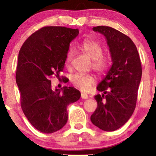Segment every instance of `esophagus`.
Masks as SVG:
<instances>
[{
    "mask_svg": "<svg viewBox=\"0 0 156 156\" xmlns=\"http://www.w3.org/2000/svg\"><path fill=\"white\" fill-rule=\"evenodd\" d=\"M81 97H82V99H88V95L87 94H84V93H82V94H81Z\"/></svg>",
    "mask_w": 156,
    "mask_h": 156,
    "instance_id": "obj_1",
    "label": "esophagus"
}]
</instances>
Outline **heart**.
<instances>
[{"instance_id":"1","label":"heart","mask_w":156,"mask_h":156,"mask_svg":"<svg viewBox=\"0 0 156 156\" xmlns=\"http://www.w3.org/2000/svg\"><path fill=\"white\" fill-rule=\"evenodd\" d=\"M80 49L87 56L92 59L91 67L99 75L105 74L109 68V59L107 57L102 55L103 48L101 44L94 40H87L80 45ZM73 52H68L66 57V65L69 66L71 62ZM70 81L74 86L83 91H88L94 84L96 80L94 76L89 74L77 73L71 76Z\"/></svg>"}]
</instances>
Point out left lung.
<instances>
[{
	"instance_id": "1",
	"label": "left lung",
	"mask_w": 156,
	"mask_h": 156,
	"mask_svg": "<svg viewBox=\"0 0 156 156\" xmlns=\"http://www.w3.org/2000/svg\"><path fill=\"white\" fill-rule=\"evenodd\" d=\"M105 36L112 65L97 89V107L91 116L94 125L114 131L127 122L135 110L142 67L137 48L131 38L108 26L93 27Z\"/></svg>"
}]
</instances>
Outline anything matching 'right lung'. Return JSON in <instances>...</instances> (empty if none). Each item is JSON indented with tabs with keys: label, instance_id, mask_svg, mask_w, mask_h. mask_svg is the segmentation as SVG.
Segmentation results:
<instances>
[{
	"label": "right lung",
	"instance_id": "add662e5",
	"mask_svg": "<svg viewBox=\"0 0 156 156\" xmlns=\"http://www.w3.org/2000/svg\"><path fill=\"white\" fill-rule=\"evenodd\" d=\"M78 34V29L43 27L25 40L19 52L16 79L21 108L30 123L42 133L61 129L67 122V106L81 97L72 87L54 90L50 80L52 75L60 78L69 43Z\"/></svg>",
	"mask_w": 156,
	"mask_h": 156
}]
</instances>
